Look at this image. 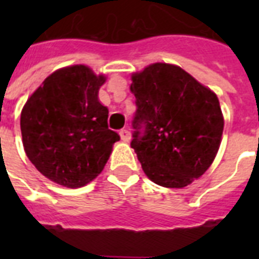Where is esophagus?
Returning a JSON list of instances; mask_svg holds the SVG:
<instances>
[{
  "instance_id": "esophagus-1",
  "label": "esophagus",
  "mask_w": 259,
  "mask_h": 259,
  "mask_svg": "<svg viewBox=\"0 0 259 259\" xmlns=\"http://www.w3.org/2000/svg\"><path fill=\"white\" fill-rule=\"evenodd\" d=\"M119 136H121V140L123 142H129L130 141V132L126 129H122L119 132Z\"/></svg>"
}]
</instances>
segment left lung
I'll return each mask as SVG.
<instances>
[{"label":"left lung","instance_id":"1","mask_svg":"<svg viewBox=\"0 0 259 259\" xmlns=\"http://www.w3.org/2000/svg\"><path fill=\"white\" fill-rule=\"evenodd\" d=\"M133 140L145 175L166 188H183L212 164L223 115L217 94L183 68L154 63L133 74Z\"/></svg>","mask_w":259,"mask_h":259}]
</instances>
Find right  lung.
<instances>
[{
    "label": "right lung",
    "instance_id": "1",
    "mask_svg": "<svg viewBox=\"0 0 259 259\" xmlns=\"http://www.w3.org/2000/svg\"><path fill=\"white\" fill-rule=\"evenodd\" d=\"M103 75L78 64L55 71L21 111L24 149L38 172L56 184L79 188L103 170L119 136L98 101Z\"/></svg>",
    "mask_w": 259,
    "mask_h": 259
}]
</instances>
